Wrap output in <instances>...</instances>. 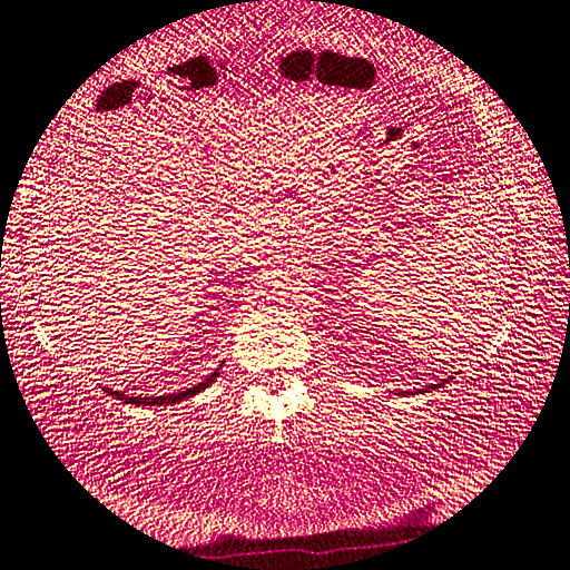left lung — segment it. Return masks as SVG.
<instances>
[{"label": "left lung", "instance_id": "obj_1", "mask_svg": "<svg viewBox=\"0 0 570 570\" xmlns=\"http://www.w3.org/2000/svg\"><path fill=\"white\" fill-rule=\"evenodd\" d=\"M446 383V381H444ZM444 383H436V385H426V387H419V391L415 393H431V391H436V387H441ZM401 395H413V393H401Z\"/></svg>", "mask_w": 570, "mask_h": 570}]
</instances>
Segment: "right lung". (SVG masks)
I'll return each mask as SVG.
<instances>
[{
  "label": "right lung",
  "instance_id": "1",
  "mask_svg": "<svg viewBox=\"0 0 570 570\" xmlns=\"http://www.w3.org/2000/svg\"><path fill=\"white\" fill-rule=\"evenodd\" d=\"M220 367H223V365L215 367L213 373L207 375L203 383H197V385H193V387H187V391L169 393V395H126V393L114 391V387H104V391H106L108 395H114L116 401H121V403H131V405H171V403H179V401L193 399V395H197L200 391H205L207 385H213V383H215V377L220 375Z\"/></svg>",
  "mask_w": 570,
  "mask_h": 570
}]
</instances>
